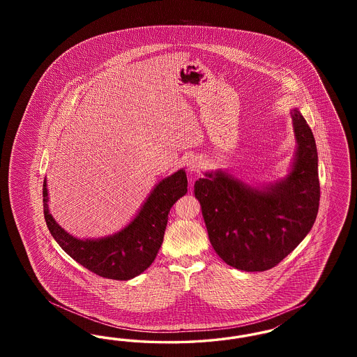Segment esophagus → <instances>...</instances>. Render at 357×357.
Wrapping results in <instances>:
<instances>
[{"label": "esophagus", "mask_w": 357, "mask_h": 357, "mask_svg": "<svg viewBox=\"0 0 357 357\" xmlns=\"http://www.w3.org/2000/svg\"><path fill=\"white\" fill-rule=\"evenodd\" d=\"M187 170L191 171V172H198L199 170V167H201V160H199V158H197V156H190L188 159H187Z\"/></svg>", "instance_id": "esophagus-1"}]
</instances>
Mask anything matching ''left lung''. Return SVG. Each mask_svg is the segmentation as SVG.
Here are the masks:
<instances>
[{"label": "left lung", "instance_id": "left-lung-1", "mask_svg": "<svg viewBox=\"0 0 357 357\" xmlns=\"http://www.w3.org/2000/svg\"><path fill=\"white\" fill-rule=\"evenodd\" d=\"M291 119L298 147L287 179L258 190L218 171L194 185L214 250L239 271L272 269L316 221L320 202L316 142L297 109L291 111Z\"/></svg>", "mask_w": 357, "mask_h": 357}]
</instances>
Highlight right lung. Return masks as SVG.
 Wrapping results in <instances>:
<instances>
[{"instance_id":"right-lung-1","label":"right lung","mask_w":357,"mask_h":357,"mask_svg":"<svg viewBox=\"0 0 357 357\" xmlns=\"http://www.w3.org/2000/svg\"><path fill=\"white\" fill-rule=\"evenodd\" d=\"M186 192V172L176 171L153 188L135 220L126 229L111 237L83 241L69 236L53 220L44 181V217L56 242L76 262L104 278L126 281L153 264L163 242L171 207Z\"/></svg>"}]
</instances>
